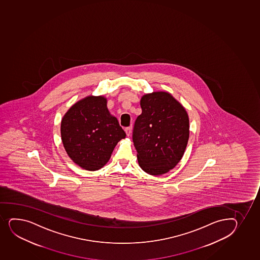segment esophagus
Listing matches in <instances>:
<instances>
[{"label": "esophagus", "mask_w": 260, "mask_h": 260, "mask_svg": "<svg viewBox=\"0 0 260 260\" xmlns=\"http://www.w3.org/2000/svg\"><path fill=\"white\" fill-rule=\"evenodd\" d=\"M124 131H125L126 135H127V137H129L131 134H132V128L131 127H128V128H124Z\"/></svg>", "instance_id": "1"}]
</instances>
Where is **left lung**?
I'll return each mask as SVG.
<instances>
[{
  "mask_svg": "<svg viewBox=\"0 0 260 260\" xmlns=\"http://www.w3.org/2000/svg\"><path fill=\"white\" fill-rule=\"evenodd\" d=\"M142 114L133 129L140 168L150 175H162L175 168L184 155L190 136L187 112L168 92L146 93Z\"/></svg>",
  "mask_w": 260,
  "mask_h": 260,
  "instance_id": "left-lung-1",
  "label": "left lung"
}]
</instances>
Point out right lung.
Instances as JSON below:
<instances>
[{"mask_svg": "<svg viewBox=\"0 0 260 260\" xmlns=\"http://www.w3.org/2000/svg\"><path fill=\"white\" fill-rule=\"evenodd\" d=\"M61 142L70 159L85 170L96 171L108 162L125 132L107 108L103 95H89L74 104L61 122Z\"/></svg>", "mask_w": 260, "mask_h": 260, "instance_id": "1", "label": "right lung"}]
</instances>
